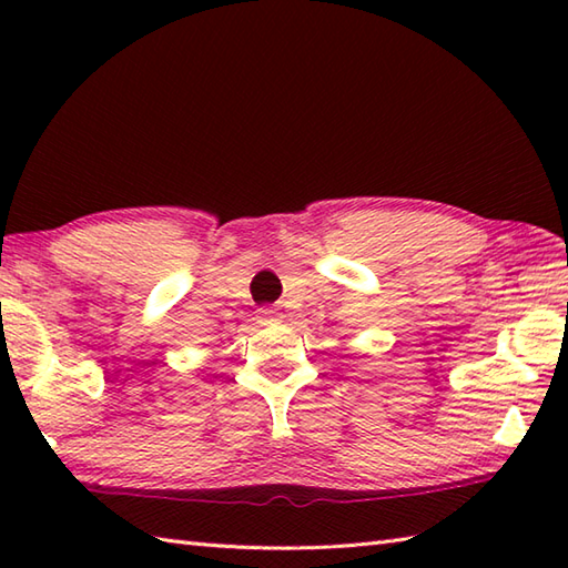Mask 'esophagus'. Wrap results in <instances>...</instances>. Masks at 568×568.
I'll return each instance as SVG.
<instances>
[{
	"instance_id": "esophagus-1",
	"label": "esophagus",
	"mask_w": 568,
	"mask_h": 568,
	"mask_svg": "<svg viewBox=\"0 0 568 568\" xmlns=\"http://www.w3.org/2000/svg\"><path fill=\"white\" fill-rule=\"evenodd\" d=\"M258 315H261V320L271 322V320H275V317H277V312H275L273 307H261V310H258Z\"/></svg>"
}]
</instances>
